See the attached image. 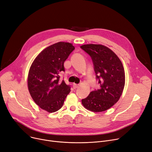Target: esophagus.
I'll list each match as a JSON object with an SVG mask.
<instances>
[{"label": "esophagus", "mask_w": 152, "mask_h": 152, "mask_svg": "<svg viewBox=\"0 0 152 152\" xmlns=\"http://www.w3.org/2000/svg\"><path fill=\"white\" fill-rule=\"evenodd\" d=\"M73 88H74V89H76V88H77V87H79V84H73Z\"/></svg>", "instance_id": "1"}]
</instances>
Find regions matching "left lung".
Listing matches in <instances>:
<instances>
[{"mask_svg":"<svg viewBox=\"0 0 152 152\" xmlns=\"http://www.w3.org/2000/svg\"><path fill=\"white\" fill-rule=\"evenodd\" d=\"M81 48L93 61L100 88L92 91L84 99L83 105L93 112H102L113 106L121 97L125 85L123 63L116 54L101 44H84Z\"/></svg>","mask_w":152,"mask_h":152,"instance_id":"left-lung-1","label":"left lung"}]
</instances>
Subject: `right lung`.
I'll list each match as a JSON object with an SVG mask.
<instances>
[{
  "label": "right lung",
  "instance_id": "1",
  "mask_svg": "<svg viewBox=\"0 0 152 152\" xmlns=\"http://www.w3.org/2000/svg\"><path fill=\"white\" fill-rule=\"evenodd\" d=\"M71 43L59 42L46 47L34 60L28 76V87L32 99L41 109L49 113L60 110L70 87L60 81V73L65 71L64 62L74 50Z\"/></svg>",
  "mask_w": 152,
  "mask_h": 152
}]
</instances>
